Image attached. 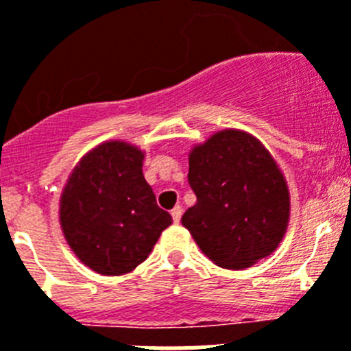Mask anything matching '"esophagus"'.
<instances>
[{
	"label": "esophagus",
	"mask_w": 351,
	"mask_h": 351,
	"mask_svg": "<svg viewBox=\"0 0 351 351\" xmlns=\"http://www.w3.org/2000/svg\"><path fill=\"white\" fill-rule=\"evenodd\" d=\"M182 212H184V210H182V206H175V208L171 210L173 221H175L176 224H178V222H180V219H182Z\"/></svg>",
	"instance_id": "1"
}]
</instances>
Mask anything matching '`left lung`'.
Masks as SVG:
<instances>
[{"instance_id":"1","label":"left lung","mask_w":351,"mask_h":351,"mask_svg":"<svg viewBox=\"0 0 351 351\" xmlns=\"http://www.w3.org/2000/svg\"><path fill=\"white\" fill-rule=\"evenodd\" d=\"M196 205L182 217L199 249L222 268H247L285 237L289 193L268 150L251 134L221 130L189 155Z\"/></svg>"}]
</instances>
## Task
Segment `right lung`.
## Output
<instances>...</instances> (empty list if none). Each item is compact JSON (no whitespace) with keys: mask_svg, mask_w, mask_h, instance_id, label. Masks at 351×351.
Returning <instances> with one entry per match:
<instances>
[{"mask_svg":"<svg viewBox=\"0 0 351 351\" xmlns=\"http://www.w3.org/2000/svg\"><path fill=\"white\" fill-rule=\"evenodd\" d=\"M143 157L129 143H102L81 158L63 189V234L79 260L102 276L134 270L173 222L146 184Z\"/></svg>","mask_w":351,"mask_h":351,"instance_id":"add662e5","label":"right lung"}]
</instances>
